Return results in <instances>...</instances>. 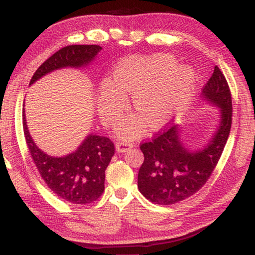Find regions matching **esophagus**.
Instances as JSON below:
<instances>
[{"label":"esophagus","mask_w":255,"mask_h":255,"mask_svg":"<svg viewBox=\"0 0 255 255\" xmlns=\"http://www.w3.org/2000/svg\"><path fill=\"white\" fill-rule=\"evenodd\" d=\"M132 144L129 143L127 140H123V141H118L116 144V149H117L118 153H125L127 152V149H129L130 147H132Z\"/></svg>","instance_id":"34e87169"}]
</instances>
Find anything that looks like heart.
I'll return each instance as SVG.
<instances>
[{
    "mask_svg": "<svg viewBox=\"0 0 255 255\" xmlns=\"http://www.w3.org/2000/svg\"><path fill=\"white\" fill-rule=\"evenodd\" d=\"M198 75L191 66L176 65L171 55L129 56L120 60L112 80L103 81L99 94V112L106 125L114 124L127 107V94L132 96L136 116L119 124L123 138H135L145 125L163 128L189 107L195 96Z\"/></svg>",
    "mask_w": 255,
    "mask_h": 255,
    "instance_id": "obj_1",
    "label": "heart"
}]
</instances>
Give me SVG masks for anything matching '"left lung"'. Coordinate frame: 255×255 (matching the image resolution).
I'll list each match as a JSON object with an SVG mask.
<instances>
[{
  "mask_svg": "<svg viewBox=\"0 0 255 255\" xmlns=\"http://www.w3.org/2000/svg\"><path fill=\"white\" fill-rule=\"evenodd\" d=\"M201 100L219 108V125L204 147L191 149L175 125L140 145L144 163L138 172V189L157 205H172L195 195L213 173L225 147L232 126V97L217 66L202 89Z\"/></svg>",
  "mask_w": 255,
  "mask_h": 255,
  "instance_id": "8db88e82",
  "label": "left lung"
}]
</instances>
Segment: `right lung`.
<instances>
[{
	"mask_svg": "<svg viewBox=\"0 0 255 255\" xmlns=\"http://www.w3.org/2000/svg\"><path fill=\"white\" fill-rule=\"evenodd\" d=\"M102 47L98 45H72L50 56L34 72L30 85L60 68L86 67L96 59ZM23 131L29 152L47 187L60 199L76 205L96 201L105 191L106 169L115 154L109 138L89 133L76 150L65 156H50L34 144L28 130L24 109Z\"/></svg>",
	"mask_w": 255,
	"mask_h": 255,
	"instance_id": "add662e5",
	"label": "right lung"
}]
</instances>
